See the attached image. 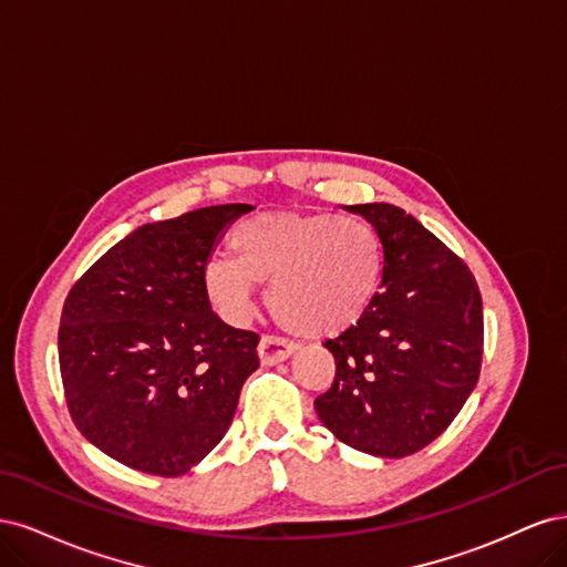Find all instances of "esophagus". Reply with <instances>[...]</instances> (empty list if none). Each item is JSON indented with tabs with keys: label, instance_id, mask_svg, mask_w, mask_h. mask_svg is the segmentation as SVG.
Segmentation results:
<instances>
[{
	"label": "esophagus",
	"instance_id": "34e87169",
	"mask_svg": "<svg viewBox=\"0 0 567 567\" xmlns=\"http://www.w3.org/2000/svg\"><path fill=\"white\" fill-rule=\"evenodd\" d=\"M293 352H296L293 342H286V340L274 338V336H262L260 346H257V354H260L262 364L284 362V359H288Z\"/></svg>",
	"mask_w": 567,
	"mask_h": 567
}]
</instances>
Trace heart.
I'll use <instances>...</instances> for the list:
<instances>
[{
  "instance_id": "1",
  "label": "heart",
  "mask_w": 567,
  "mask_h": 567,
  "mask_svg": "<svg viewBox=\"0 0 567 567\" xmlns=\"http://www.w3.org/2000/svg\"><path fill=\"white\" fill-rule=\"evenodd\" d=\"M231 248L236 257L203 265L205 296L229 323L250 319L257 284L269 281L267 305L284 329L333 338L362 321L383 288V238L362 217L269 210L238 221Z\"/></svg>"
}]
</instances>
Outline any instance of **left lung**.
Instances as JSON below:
<instances>
[{
	"label": "left lung",
	"instance_id": "obj_1",
	"mask_svg": "<svg viewBox=\"0 0 567 567\" xmlns=\"http://www.w3.org/2000/svg\"><path fill=\"white\" fill-rule=\"evenodd\" d=\"M381 234L385 274L364 319L323 348L333 385L315 400L321 423L373 456L416 454L447 431L483 364V298L456 252L398 205H350Z\"/></svg>",
	"mask_w": 567,
	"mask_h": 567
}]
</instances>
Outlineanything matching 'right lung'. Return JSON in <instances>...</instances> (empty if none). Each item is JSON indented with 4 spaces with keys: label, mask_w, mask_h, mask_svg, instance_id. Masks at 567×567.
<instances>
[{
    "label": "right lung",
    "mask_w": 567,
    "mask_h": 567,
    "mask_svg": "<svg viewBox=\"0 0 567 567\" xmlns=\"http://www.w3.org/2000/svg\"><path fill=\"white\" fill-rule=\"evenodd\" d=\"M248 203L134 229L82 274L59 326L63 394L78 431L134 471L177 477L229 431L260 367V336L227 326L203 265Z\"/></svg>",
    "instance_id": "right-lung-1"
}]
</instances>
